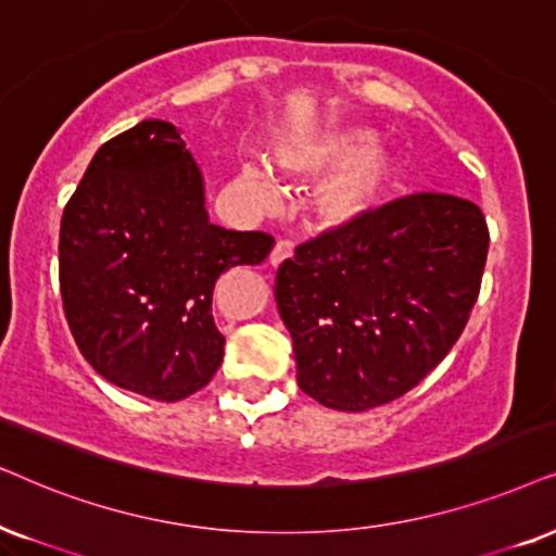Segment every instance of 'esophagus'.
I'll return each instance as SVG.
<instances>
[{"mask_svg":"<svg viewBox=\"0 0 556 556\" xmlns=\"http://www.w3.org/2000/svg\"><path fill=\"white\" fill-rule=\"evenodd\" d=\"M292 256H294V243H292V241H287V239H282V241H277V247L271 249V254H269V264H271V266H279L282 262H290Z\"/></svg>","mask_w":556,"mask_h":556,"instance_id":"34e87169","label":"esophagus"}]
</instances>
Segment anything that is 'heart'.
I'll return each mask as SVG.
<instances>
[{"label":"heart","instance_id":"obj_1","mask_svg":"<svg viewBox=\"0 0 556 556\" xmlns=\"http://www.w3.org/2000/svg\"><path fill=\"white\" fill-rule=\"evenodd\" d=\"M374 131L343 129L325 135L313 142L292 144L279 152V165L287 173L320 177L343 169L325 185L317 195V211L328 224H351L387 201L399 185L402 169L389 154L376 152ZM239 188L258 208H274L279 185L269 169L243 165L239 169Z\"/></svg>","mask_w":556,"mask_h":556}]
</instances>
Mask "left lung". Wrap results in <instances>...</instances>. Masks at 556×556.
<instances>
[{"instance_id":"left-lung-1","label":"left lung","mask_w":556,"mask_h":556,"mask_svg":"<svg viewBox=\"0 0 556 556\" xmlns=\"http://www.w3.org/2000/svg\"><path fill=\"white\" fill-rule=\"evenodd\" d=\"M488 241L476 203L419 192L300 243L274 285L300 389L366 412L417 387L470 320Z\"/></svg>"}]
</instances>
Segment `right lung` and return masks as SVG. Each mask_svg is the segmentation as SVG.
<instances>
[{
  "mask_svg": "<svg viewBox=\"0 0 556 556\" xmlns=\"http://www.w3.org/2000/svg\"><path fill=\"white\" fill-rule=\"evenodd\" d=\"M271 247L264 231L211 224L180 131L139 122L99 147L63 211L58 271L78 351L135 394H195L224 361L213 320L218 277L262 264Z\"/></svg>",
  "mask_w": 556,
  "mask_h": 556,
  "instance_id": "obj_1",
  "label": "right lung"
}]
</instances>
